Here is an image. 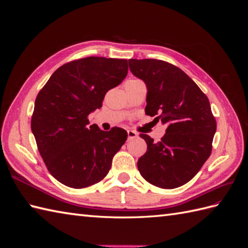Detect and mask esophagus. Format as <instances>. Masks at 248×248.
<instances>
[{"mask_svg": "<svg viewBox=\"0 0 248 248\" xmlns=\"http://www.w3.org/2000/svg\"><path fill=\"white\" fill-rule=\"evenodd\" d=\"M127 136H128V140L136 139L138 137V133L136 131H133V130H128V131H127Z\"/></svg>", "mask_w": 248, "mask_h": 248, "instance_id": "esophagus-1", "label": "esophagus"}]
</instances>
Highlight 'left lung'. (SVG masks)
Segmentation results:
<instances>
[{"mask_svg":"<svg viewBox=\"0 0 248 248\" xmlns=\"http://www.w3.org/2000/svg\"><path fill=\"white\" fill-rule=\"evenodd\" d=\"M133 76L147 86L146 114L167 124L155 142L147 134V152L138 161L141 177L160 188L182 186L198 174L212 151L216 121L208 97L175 65L155 59H129Z\"/></svg>","mask_w":248,"mask_h":248,"instance_id":"obj_1","label":"left lung"}]
</instances>
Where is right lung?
Instances as JSON below:
<instances>
[{"mask_svg":"<svg viewBox=\"0 0 248 248\" xmlns=\"http://www.w3.org/2000/svg\"><path fill=\"white\" fill-rule=\"evenodd\" d=\"M128 72L127 60L88 57L58 68L35 100L31 128L51 176L72 188H85L108 175L124 145L122 128L89 126L88 116L102 107L108 90Z\"/></svg>","mask_w":248,"mask_h":248,"instance_id":"right-lung-1","label":"right lung"}]
</instances>
